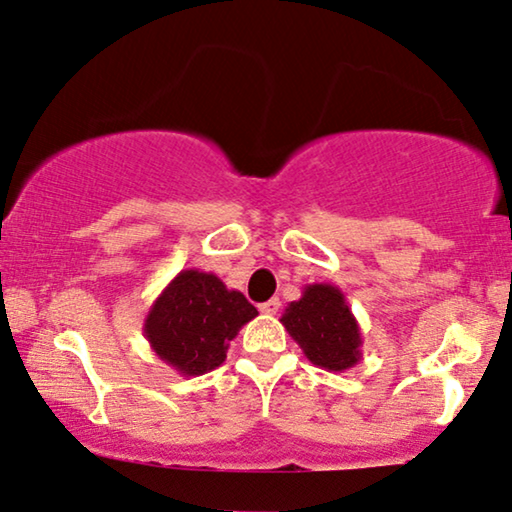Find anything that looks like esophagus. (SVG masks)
<instances>
[{"instance_id":"esophagus-1","label":"esophagus","mask_w":512,"mask_h":512,"mask_svg":"<svg viewBox=\"0 0 512 512\" xmlns=\"http://www.w3.org/2000/svg\"><path fill=\"white\" fill-rule=\"evenodd\" d=\"M279 307H281V302H279L277 298H272V300H268V302H263V305L258 307V309H261L263 314H270V316H272V314H277Z\"/></svg>"}]
</instances>
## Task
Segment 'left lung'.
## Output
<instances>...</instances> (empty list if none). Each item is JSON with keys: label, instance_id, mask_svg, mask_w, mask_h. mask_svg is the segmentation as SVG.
I'll return each mask as SVG.
<instances>
[{"label": "left lung", "instance_id": "obj_1", "mask_svg": "<svg viewBox=\"0 0 512 512\" xmlns=\"http://www.w3.org/2000/svg\"><path fill=\"white\" fill-rule=\"evenodd\" d=\"M288 330L311 365L328 372H346L362 360V332L346 295L332 284H309L302 298L281 314Z\"/></svg>", "mask_w": 512, "mask_h": 512}]
</instances>
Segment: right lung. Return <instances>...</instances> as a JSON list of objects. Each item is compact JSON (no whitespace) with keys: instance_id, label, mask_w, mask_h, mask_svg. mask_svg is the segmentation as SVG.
<instances>
[{"instance_id":"right-lung-1","label":"right lung","mask_w":512,"mask_h":512,"mask_svg":"<svg viewBox=\"0 0 512 512\" xmlns=\"http://www.w3.org/2000/svg\"><path fill=\"white\" fill-rule=\"evenodd\" d=\"M258 311L212 272L182 270L147 311L152 351L182 376H201L226 360L228 346Z\"/></svg>"}]
</instances>
